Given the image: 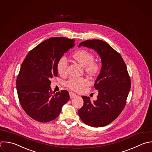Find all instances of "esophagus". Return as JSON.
Instances as JSON below:
<instances>
[{"instance_id":"34e87169","label":"esophagus","mask_w":152,"mask_h":152,"mask_svg":"<svg viewBox=\"0 0 152 152\" xmlns=\"http://www.w3.org/2000/svg\"><path fill=\"white\" fill-rule=\"evenodd\" d=\"M69 96H70V99H73V98H74L77 96V95L75 93H72V92H69Z\"/></svg>"}]
</instances>
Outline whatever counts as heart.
Listing matches in <instances>:
<instances>
[{
	"label": "heart",
	"mask_w": 152,
	"mask_h": 152,
	"mask_svg": "<svg viewBox=\"0 0 152 152\" xmlns=\"http://www.w3.org/2000/svg\"><path fill=\"white\" fill-rule=\"evenodd\" d=\"M71 58L83 66L84 72L91 78H97L102 72V67L100 63L94 61V55L90 51L85 49H78L74 52ZM56 71L62 77L66 75L67 61L65 58H61L56 64ZM87 81L84 78H71L65 83V86L75 91H80L87 86Z\"/></svg>",
	"instance_id": "b5f03b06"
}]
</instances>
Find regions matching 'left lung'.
<instances>
[{"label": "left lung", "instance_id": "obj_1", "mask_svg": "<svg viewBox=\"0 0 152 152\" xmlns=\"http://www.w3.org/2000/svg\"><path fill=\"white\" fill-rule=\"evenodd\" d=\"M87 47L99 55L102 70L94 84L98 90L97 100L82 96L83 107L78 110L81 119L93 127L106 126L113 121L124 109L131 88L127 68L121 55L106 42L100 40H87L78 47Z\"/></svg>", "mask_w": 152, "mask_h": 152}]
</instances>
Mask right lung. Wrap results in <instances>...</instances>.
I'll use <instances>...</instances> for the list:
<instances>
[{
  "instance_id": "right-lung-1",
  "label": "right lung",
  "mask_w": 152,
  "mask_h": 152,
  "mask_svg": "<svg viewBox=\"0 0 152 152\" xmlns=\"http://www.w3.org/2000/svg\"><path fill=\"white\" fill-rule=\"evenodd\" d=\"M75 40L56 37L42 42L30 50L23 61L17 79L21 106L33 119L47 122L56 119L69 99L66 90L52 92L51 78L57 77L56 64Z\"/></svg>"
}]
</instances>
